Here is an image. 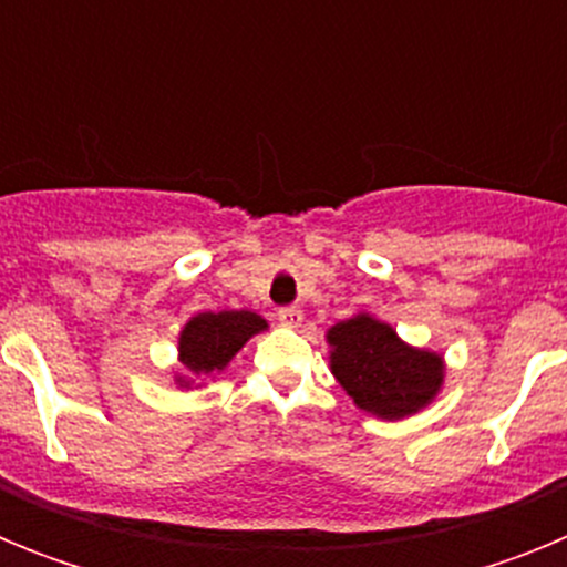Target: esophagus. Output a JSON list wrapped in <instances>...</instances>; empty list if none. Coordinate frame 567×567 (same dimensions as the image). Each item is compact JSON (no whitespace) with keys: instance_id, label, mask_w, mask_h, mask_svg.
Wrapping results in <instances>:
<instances>
[{"instance_id":"esophagus-1","label":"esophagus","mask_w":567,"mask_h":567,"mask_svg":"<svg viewBox=\"0 0 567 567\" xmlns=\"http://www.w3.org/2000/svg\"><path fill=\"white\" fill-rule=\"evenodd\" d=\"M278 320L284 323V327H298L300 320H303V312H300L298 307H280Z\"/></svg>"}]
</instances>
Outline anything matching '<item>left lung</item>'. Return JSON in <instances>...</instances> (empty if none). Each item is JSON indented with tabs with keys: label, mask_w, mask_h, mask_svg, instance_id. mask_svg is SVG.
<instances>
[{
	"label": "left lung",
	"mask_w": 567,
	"mask_h": 567,
	"mask_svg": "<svg viewBox=\"0 0 567 567\" xmlns=\"http://www.w3.org/2000/svg\"><path fill=\"white\" fill-rule=\"evenodd\" d=\"M332 374L369 414L400 420L417 414L443 385V358L412 349L372 315L340 320L327 334Z\"/></svg>",
	"instance_id": "1"
}]
</instances>
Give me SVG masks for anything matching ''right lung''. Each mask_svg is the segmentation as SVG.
I'll return each instance as SVG.
<instances>
[{
  "label": "right lung",
  "mask_w": 567,
  "mask_h": 567,
  "mask_svg": "<svg viewBox=\"0 0 567 567\" xmlns=\"http://www.w3.org/2000/svg\"><path fill=\"white\" fill-rule=\"evenodd\" d=\"M264 329H267V320L247 309L195 315L178 338V358L189 374L213 378L235 358L240 346ZM178 383L189 385V378H178Z\"/></svg>",
  "instance_id": "1"
}]
</instances>
